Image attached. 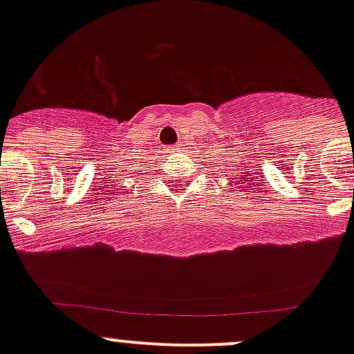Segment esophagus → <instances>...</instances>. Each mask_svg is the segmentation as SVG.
<instances>
[{
	"instance_id": "1",
	"label": "esophagus",
	"mask_w": 354,
	"mask_h": 354,
	"mask_svg": "<svg viewBox=\"0 0 354 354\" xmlns=\"http://www.w3.org/2000/svg\"><path fill=\"white\" fill-rule=\"evenodd\" d=\"M177 151H178L177 147H167L165 148V153L167 155H174V153H177Z\"/></svg>"
}]
</instances>
